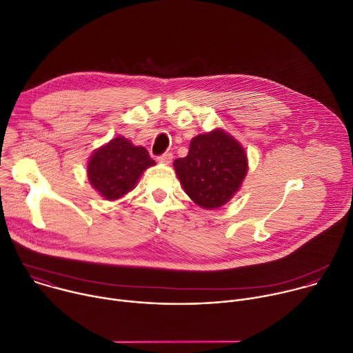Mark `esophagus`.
<instances>
[{"label": "esophagus", "mask_w": 353, "mask_h": 353, "mask_svg": "<svg viewBox=\"0 0 353 353\" xmlns=\"http://www.w3.org/2000/svg\"><path fill=\"white\" fill-rule=\"evenodd\" d=\"M172 159H173V155L169 154V152H166V154H163V155H161V157L158 158V161L162 162V163H165V165H169V163L172 162Z\"/></svg>", "instance_id": "esophagus-1"}]
</instances>
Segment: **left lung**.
Wrapping results in <instances>:
<instances>
[{
	"label": "left lung",
	"mask_w": 353,
	"mask_h": 353,
	"mask_svg": "<svg viewBox=\"0 0 353 353\" xmlns=\"http://www.w3.org/2000/svg\"><path fill=\"white\" fill-rule=\"evenodd\" d=\"M173 165L185 194L204 210L225 205L248 169L244 148L221 128L194 137L187 157Z\"/></svg>",
	"instance_id": "1"
}]
</instances>
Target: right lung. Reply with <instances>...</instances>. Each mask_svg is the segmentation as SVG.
<instances>
[{
	"label": "right lung",
	"instance_id": "right-lung-1",
	"mask_svg": "<svg viewBox=\"0 0 353 353\" xmlns=\"http://www.w3.org/2000/svg\"><path fill=\"white\" fill-rule=\"evenodd\" d=\"M154 165L155 161L143 146H135L120 135L92 154L88 179L100 195L114 201L130 192L143 170Z\"/></svg>",
	"mask_w": 353,
	"mask_h": 353
}]
</instances>
